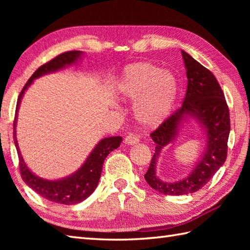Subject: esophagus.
Masks as SVG:
<instances>
[{
    "mask_svg": "<svg viewBox=\"0 0 250 250\" xmlns=\"http://www.w3.org/2000/svg\"><path fill=\"white\" fill-rule=\"evenodd\" d=\"M125 145H129V146H132V145H136L139 144V139H137V136L133 135V134H129L128 136H125Z\"/></svg>",
    "mask_w": 250,
    "mask_h": 250,
    "instance_id": "esophagus-1",
    "label": "esophagus"
}]
</instances>
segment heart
Masks as SVG:
<instances>
[{
  "instance_id": "obj_1",
  "label": "heart",
  "mask_w": 250,
  "mask_h": 250,
  "mask_svg": "<svg viewBox=\"0 0 250 250\" xmlns=\"http://www.w3.org/2000/svg\"><path fill=\"white\" fill-rule=\"evenodd\" d=\"M119 97L136 102L134 116L146 129L161 125L171 114L178 95V83L173 73L150 62L125 66L117 83Z\"/></svg>"
}]
</instances>
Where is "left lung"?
<instances>
[{"label": "left lung", "mask_w": 250, "mask_h": 250, "mask_svg": "<svg viewBox=\"0 0 250 250\" xmlns=\"http://www.w3.org/2000/svg\"><path fill=\"white\" fill-rule=\"evenodd\" d=\"M188 86L182 108L167 118L150 134L156 149L145 180L152 189L167 195L193 193L209 182L227 159L230 134L229 108L224 92L213 73L182 50ZM191 120L204 130L206 148L190 173L182 180L166 182L156 175V166L162 150L173 144L180 131Z\"/></svg>", "instance_id": "obj_1"}]
</instances>
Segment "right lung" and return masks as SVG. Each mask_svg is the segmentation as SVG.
Segmentation results:
<instances>
[{
    "instance_id": "obj_1",
    "label": "right lung",
    "mask_w": 250,
    "mask_h": 250,
    "mask_svg": "<svg viewBox=\"0 0 250 250\" xmlns=\"http://www.w3.org/2000/svg\"><path fill=\"white\" fill-rule=\"evenodd\" d=\"M83 52L79 50L64 52V54H61L60 56L56 57L55 59H52L48 63H46V64L37 68L33 75L30 77L28 83H25L22 91L20 92L17 102V107H16V115L14 121V142L19 157V168L21 177H22L23 182L28 185L32 190H34L37 194L43 196L46 200L58 204H78L86 200L88 196H90V194L93 192L99 184L105 158L107 157L111 151L117 149V148L120 146L122 137L110 136L102 139L94 146L91 152L89 153V156L82 166L79 167L77 171L63 178L46 179L43 177H40L39 175L32 172L29 167L25 164L22 155H21L17 142V136H16L18 111L21 100L23 98V94L25 93L26 90L29 89L31 84L33 83L35 79L47 75V74L59 72L65 67L75 65L83 59Z\"/></svg>"
}]
</instances>
